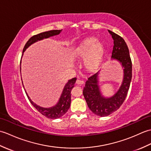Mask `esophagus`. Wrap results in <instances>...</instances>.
<instances>
[{
    "label": "esophagus",
    "mask_w": 151,
    "mask_h": 151,
    "mask_svg": "<svg viewBox=\"0 0 151 151\" xmlns=\"http://www.w3.org/2000/svg\"><path fill=\"white\" fill-rule=\"evenodd\" d=\"M76 84H78V85H82V84H84V81H80V80H77V81H76Z\"/></svg>",
    "instance_id": "1"
}]
</instances>
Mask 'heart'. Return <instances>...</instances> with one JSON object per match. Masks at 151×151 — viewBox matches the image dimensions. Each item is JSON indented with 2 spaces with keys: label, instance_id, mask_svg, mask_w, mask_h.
Masks as SVG:
<instances>
[{
  "label": "heart",
  "instance_id": "obj_1",
  "mask_svg": "<svg viewBox=\"0 0 151 151\" xmlns=\"http://www.w3.org/2000/svg\"><path fill=\"white\" fill-rule=\"evenodd\" d=\"M75 56L85 60V66L88 70H94L100 64L104 54V46L95 37H88L83 40L75 50Z\"/></svg>",
  "mask_w": 151,
  "mask_h": 151
}]
</instances>
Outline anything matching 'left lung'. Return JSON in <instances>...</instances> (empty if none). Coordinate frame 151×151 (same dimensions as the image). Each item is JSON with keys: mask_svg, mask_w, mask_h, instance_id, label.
<instances>
[{"mask_svg": "<svg viewBox=\"0 0 151 151\" xmlns=\"http://www.w3.org/2000/svg\"><path fill=\"white\" fill-rule=\"evenodd\" d=\"M114 40L111 58L117 60L124 67V79L122 85L113 97L104 98L98 86V73L89 76L86 82L83 95L90 110L98 116L105 117L117 111L126 99L132 80V65L129 50L123 38L108 30Z\"/></svg>", "mask_w": 151, "mask_h": 151, "instance_id": "obj_1", "label": "left lung"}]
</instances>
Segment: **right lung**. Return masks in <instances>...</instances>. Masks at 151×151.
Instances as JSON below:
<instances>
[{"instance_id": "add662e5", "label": "right lung", "mask_w": 151, "mask_h": 151, "mask_svg": "<svg viewBox=\"0 0 151 151\" xmlns=\"http://www.w3.org/2000/svg\"><path fill=\"white\" fill-rule=\"evenodd\" d=\"M61 31H62V30H53L47 32H44L38 34L37 35H34L32 37H31L30 39L28 40L27 43L25 44L23 50H22V52H24L27 48L29 47L31 44L35 43L36 41L43 40L44 38H47L50 36H55V35L59 34ZM76 81V78H73V79L69 81V82L67 83L65 88L63 89L62 94L61 95L58 103L55 106L50 108H44L39 106H37L31 101V99L28 96L26 91H25V93H26L27 97L28 99V100L30 102V103L32 104L33 106L36 108L40 114H41L43 115H44V116H45L46 117L49 119H58L63 116V115L67 111V110H69L70 104V101H71L70 100V98H71L70 97V91H71V89L74 87V86H75Z\"/></svg>"}]
</instances>
